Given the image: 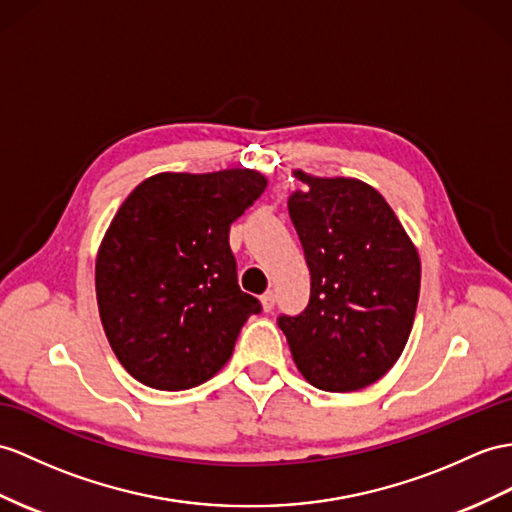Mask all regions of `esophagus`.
<instances>
[{"label":"esophagus","instance_id":"esophagus-1","mask_svg":"<svg viewBox=\"0 0 512 512\" xmlns=\"http://www.w3.org/2000/svg\"><path fill=\"white\" fill-rule=\"evenodd\" d=\"M260 304H263L265 313H269V310H273V306H276V295H273V291H267V293L260 295Z\"/></svg>","mask_w":512,"mask_h":512}]
</instances>
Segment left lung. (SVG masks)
Segmentation results:
<instances>
[{
    "label": "left lung",
    "mask_w": 512,
    "mask_h": 512,
    "mask_svg": "<svg viewBox=\"0 0 512 512\" xmlns=\"http://www.w3.org/2000/svg\"><path fill=\"white\" fill-rule=\"evenodd\" d=\"M289 197L310 271V302L280 315L299 373L321 391L378 382L402 356L419 302L421 260L393 208L356 178H315Z\"/></svg>",
    "instance_id": "8db88e82"
}]
</instances>
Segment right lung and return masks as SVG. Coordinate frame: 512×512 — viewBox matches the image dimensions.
Masks as SVG:
<instances>
[{"label": "right lung", "instance_id": "obj_1", "mask_svg": "<svg viewBox=\"0 0 512 512\" xmlns=\"http://www.w3.org/2000/svg\"><path fill=\"white\" fill-rule=\"evenodd\" d=\"M254 169L156 173L126 197L99 245V319L134 380L184 391L228 363L260 302L239 289L230 226L263 195Z\"/></svg>", "mask_w": 512, "mask_h": 512}]
</instances>
